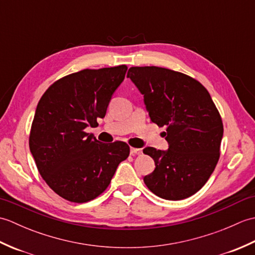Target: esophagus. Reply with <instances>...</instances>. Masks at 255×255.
Here are the masks:
<instances>
[{
  "label": "esophagus",
  "mask_w": 255,
  "mask_h": 255,
  "mask_svg": "<svg viewBox=\"0 0 255 255\" xmlns=\"http://www.w3.org/2000/svg\"><path fill=\"white\" fill-rule=\"evenodd\" d=\"M142 153V150L141 149H138V148H130V154L131 155H139Z\"/></svg>",
  "instance_id": "esophagus-1"
}]
</instances>
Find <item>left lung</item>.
<instances>
[{
  "label": "left lung",
  "instance_id": "left-lung-1",
  "mask_svg": "<svg viewBox=\"0 0 255 255\" xmlns=\"http://www.w3.org/2000/svg\"><path fill=\"white\" fill-rule=\"evenodd\" d=\"M127 78L143 95L150 121L166 128L169 142L167 151L143 149L155 163L144 184L164 199L192 196L208 181L220 156L224 125L210 94L197 80L165 68L131 67Z\"/></svg>",
  "mask_w": 255,
  "mask_h": 255
}]
</instances>
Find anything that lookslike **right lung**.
Returning <instances> with one entry per match:
<instances>
[{"mask_svg":"<svg viewBox=\"0 0 255 255\" xmlns=\"http://www.w3.org/2000/svg\"><path fill=\"white\" fill-rule=\"evenodd\" d=\"M127 66L84 69L52 83L38 102L29 149L41 177L53 192L72 203L96 198L110 185L130 148L102 143L85 132L104 118Z\"/></svg>","mask_w":255,"mask_h":255,"instance_id":"obj_1","label":"right lung"}]
</instances>
